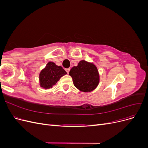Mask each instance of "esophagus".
Returning <instances> with one entry per match:
<instances>
[{
	"label": "esophagus",
	"instance_id": "34e87169",
	"mask_svg": "<svg viewBox=\"0 0 148 148\" xmlns=\"http://www.w3.org/2000/svg\"><path fill=\"white\" fill-rule=\"evenodd\" d=\"M65 70H66V73L69 74V71H70V69H66Z\"/></svg>",
	"mask_w": 148,
	"mask_h": 148
}]
</instances>
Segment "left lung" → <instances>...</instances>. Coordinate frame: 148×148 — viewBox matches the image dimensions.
<instances>
[{
  "instance_id": "8db88e82",
  "label": "left lung",
  "mask_w": 148,
  "mask_h": 148,
  "mask_svg": "<svg viewBox=\"0 0 148 148\" xmlns=\"http://www.w3.org/2000/svg\"><path fill=\"white\" fill-rule=\"evenodd\" d=\"M75 86L82 92H91L97 87L100 77L97 66L92 62L84 60L79 61L77 66H73L69 72Z\"/></svg>"
}]
</instances>
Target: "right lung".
<instances>
[{
  "mask_svg": "<svg viewBox=\"0 0 148 148\" xmlns=\"http://www.w3.org/2000/svg\"><path fill=\"white\" fill-rule=\"evenodd\" d=\"M66 74V72L62 66L57 65L53 62H49L40 71L39 75L40 86L45 89L52 88L60 78Z\"/></svg>",
  "mask_w": 148,
  "mask_h": 148,
  "instance_id": "1",
  "label": "right lung"
}]
</instances>
